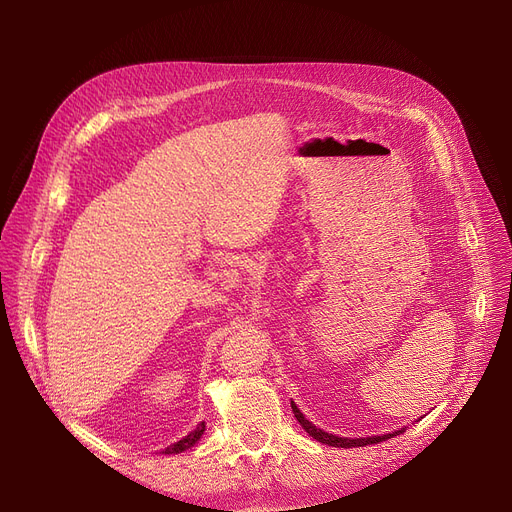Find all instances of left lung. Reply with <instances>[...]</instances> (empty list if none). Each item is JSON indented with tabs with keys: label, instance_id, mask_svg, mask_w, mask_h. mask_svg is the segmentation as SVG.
Listing matches in <instances>:
<instances>
[{
	"label": "left lung",
	"instance_id": "left-lung-1",
	"mask_svg": "<svg viewBox=\"0 0 512 512\" xmlns=\"http://www.w3.org/2000/svg\"><path fill=\"white\" fill-rule=\"evenodd\" d=\"M290 407H292L294 417H297V421L303 425V429H305V432H307L311 438H315V440H317V442H321V444L336 446V448H355V446L378 444V442H384V440H388V438H392V436H398V434L405 432V429H398V432H392V434H386V436H371V438H357V440H351V438H338V436H332V434L324 432V429H317L311 421H307V419L303 417V413L297 409V405H294V402H290Z\"/></svg>",
	"mask_w": 512,
	"mask_h": 512
}]
</instances>
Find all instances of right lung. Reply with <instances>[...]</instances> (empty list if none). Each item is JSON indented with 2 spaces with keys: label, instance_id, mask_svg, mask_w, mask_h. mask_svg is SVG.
Segmentation results:
<instances>
[{
  "label": "right lung",
  "instance_id": "right-lung-1",
  "mask_svg": "<svg viewBox=\"0 0 512 512\" xmlns=\"http://www.w3.org/2000/svg\"><path fill=\"white\" fill-rule=\"evenodd\" d=\"M203 432H205V423L201 421V423L197 425V429H193L191 434L184 436L180 442H176V444H172V446L164 448L161 452H166V454H178V452H182V450H186V448H191L193 444H197V442H199V438L203 436Z\"/></svg>",
  "mask_w": 512,
  "mask_h": 512
}]
</instances>
